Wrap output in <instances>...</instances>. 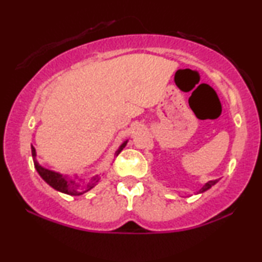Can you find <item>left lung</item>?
I'll use <instances>...</instances> for the list:
<instances>
[{
    "mask_svg": "<svg viewBox=\"0 0 262 262\" xmlns=\"http://www.w3.org/2000/svg\"><path fill=\"white\" fill-rule=\"evenodd\" d=\"M216 182H217V180H212V181H209V182H207V184H205V186H204V187L202 188V189H200V193H203V192H205V191H207V189H209L210 187H212V186L214 185V184H216Z\"/></svg>",
    "mask_w": 262,
    "mask_h": 262,
    "instance_id": "left-lung-1",
    "label": "left lung"
}]
</instances>
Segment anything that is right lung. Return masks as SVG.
<instances>
[{
	"mask_svg": "<svg viewBox=\"0 0 262 262\" xmlns=\"http://www.w3.org/2000/svg\"><path fill=\"white\" fill-rule=\"evenodd\" d=\"M125 145H126V142H125L124 144L121 145L119 149H118L117 155L121 151V150H123ZM32 156L34 157V167L39 173V175H40V177L44 179V180L48 182L51 187H53L55 189H57V191H59L62 193H67V194H70V195L83 194L84 192H87L91 188L94 187V186L98 184V181H99L98 178H93L89 180L87 185L82 186V187H78V186L75 184V181L69 180V179L63 177L62 174L56 173V171H52V170H49V169H46V168H42L40 164L35 161V149L33 148V146H32Z\"/></svg>",
	"mask_w": 262,
	"mask_h": 262,
	"instance_id": "right-lung-1",
	"label": "right lung"
}]
</instances>
